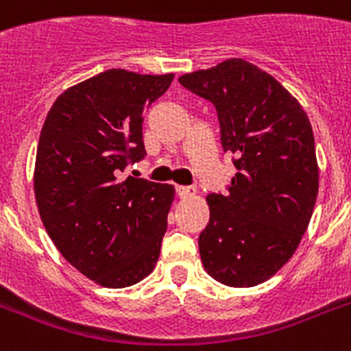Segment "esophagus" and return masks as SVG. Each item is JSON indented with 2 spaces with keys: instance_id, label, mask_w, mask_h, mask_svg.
Wrapping results in <instances>:
<instances>
[{
  "instance_id": "34e87169",
  "label": "esophagus",
  "mask_w": 351,
  "mask_h": 351,
  "mask_svg": "<svg viewBox=\"0 0 351 351\" xmlns=\"http://www.w3.org/2000/svg\"><path fill=\"white\" fill-rule=\"evenodd\" d=\"M195 193H197V189H195V187L176 186V195H178L180 198H191V197H195Z\"/></svg>"
}]
</instances>
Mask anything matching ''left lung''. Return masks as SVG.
Returning <instances> with one entry per match:
<instances>
[{"instance_id": "1", "label": "left lung", "mask_w": 351, "mask_h": 351, "mask_svg": "<svg viewBox=\"0 0 351 351\" xmlns=\"http://www.w3.org/2000/svg\"><path fill=\"white\" fill-rule=\"evenodd\" d=\"M178 82L213 104L220 143L237 167L228 193L206 198L209 224L198 237L204 267L231 288L266 282L291 258L315 208L310 120L271 74L240 58Z\"/></svg>"}]
</instances>
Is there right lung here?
Returning <instances> with one entry per match:
<instances>
[{"instance_id": "1", "label": "right lung", "mask_w": 351, "mask_h": 351, "mask_svg": "<svg viewBox=\"0 0 351 351\" xmlns=\"http://www.w3.org/2000/svg\"><path fill=\"white\" fill-rule=\"evenodd\" d=\"M175 74L109 69L58 96L41 129L34 195L63 258L106 288L154 269L175 187L120 175L145 156L143 111Z\"/></svg>"}]
</instances>
